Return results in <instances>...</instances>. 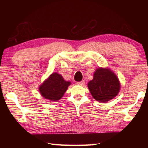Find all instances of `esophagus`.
<instances>
[{
  "instance_id": "34e87169",
  "label": "esophagus",
  "mask_w": 148,
  "mask_h": 148,
  "mask_svg": "<svg viewBox=\"0 0 148 148\" xmlns=\"http://www.w3.org/2000/svg\"><path fill=\"white\" fill-rule=\"evenodd\" d=\"M77 84L81 85V86H84V85L85 84V80H82V81H81V82H77Z\"/></svg>"
}]
</instances>
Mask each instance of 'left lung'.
<instances>
[{
  "label": "left lung",
  "mask_w": 148,
  "mask_h": 148,
  "mask_svg": "<svg viewBox=\"0 0 148 148\" xmlns=\"http://www.w3.org/2000/svg\"><path fill=\"white\" fill-rule=\"evenodd\" d=\"M88 88L93 98L101 102H106L118 94L119 79L109 69L99 68L95 72L93 79L88 83Z\"/></svg>",
  "instance_id": "8db88e82"
}]
</instances>
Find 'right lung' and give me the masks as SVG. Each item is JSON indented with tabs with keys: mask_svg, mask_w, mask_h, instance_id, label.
I'll list each match as a JSON object with an SVG mask.
<instances>
[{
	"mask_svg": "<svg viewBox=\"0 0 148 148\" xmlns=\"http://www.w3.org/2000/svg\"><path fill=\"white\" fill-rule=\"evenodd\" d=\"M71 82H66L61 75L53 73L39 87L42 96L51 101H59L62 98Z\"/></svg>",
	"mask_w": 148,
	"mask_h": 148,
	"instance_id": "1",
	"label": "right lung"
}]
</instances>
